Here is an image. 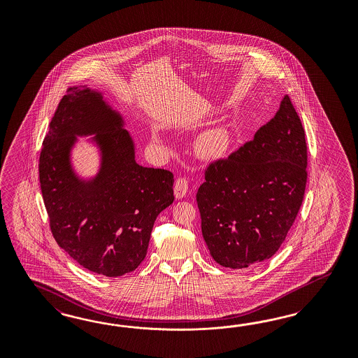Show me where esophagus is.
Listing matches in <instances>:
<instances>
[{
    "label": "esophagus",
    "instance_id": "esophagus-1",
    "mask_svg": "<svg viewBox=\"0 0 358 358\" xmlns=\"http://www.w3.org/2000/svg\"><path fill=\"white\" fill-rule=\"evenodd\" d=\"M189 193V184H187V180L186 178H178L174 184V196L177 199H181L184 198Z\"/></svg>",
    "mask_w": 358,
    "mask_h": 358
}]
</instances>
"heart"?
<instances>
[{
	"instance_id": "b5f03b06",
	"label": "heart",
	"mask_w": 358,
	"mask_h": 358,
	"mask_svg": "<svg viewBox=\"0 0 358 358\" xmlns=\"http://www.w3.org/2000/svg\"><path fill=\"white\" fill-rule=\"evenodd\" d=\"M231 136L223 127H214L202 132L196 141V151L205 157H219L229 150Z\"/></svg>"
}]
</instances>
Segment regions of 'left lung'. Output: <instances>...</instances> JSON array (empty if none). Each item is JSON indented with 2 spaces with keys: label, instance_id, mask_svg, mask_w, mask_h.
Segmentation results:
<instances>
[{
  "label": "left lung",
  "instance_id": "left-lung-1",
  "mask_svg": "<svg viewBox=\"0 0 358 358\" xmlns=\"http://www.w3.org/2000/svg\"><path fill=\"white\" fill-rule=\"evenodd\" d=\"M307 145L289 96L266 124L227 159L210 164L196 193L213 259L231 269L269 260L303 202Z\"/></svg>",
  "mask_w": 358,
  "mask_h": 358
}]
</instances>
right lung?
<instances>
[{"mask_svg": "<svg viewBox=\"0 0 358 358\" xmlns=\"http://www.w3.org/2000/svg\"><path fill=\"white\" fill-rule=\"evenodd\" d=\"M123 118L102 93L73 87L59 102L39 157V181L56 243L81 266L106 277L135 271L144 260L157 215L172 205L173 173L135 162ZM101 152L98 176L83 180L70 164L76 136Z\"/></svg>", "mask_w": 358, "mask_h": 358, "instance_id": "add662e5", "label": "right lung"}]
</instances>
